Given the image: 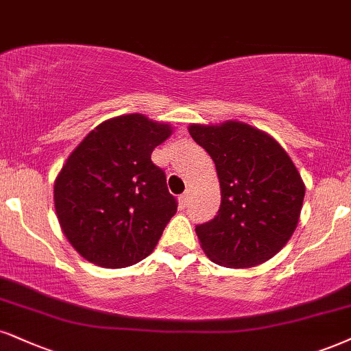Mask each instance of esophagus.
<instances>
[{
    "label": "esophagus",
    "mask_w": 351,
    "mask_h": 351,
    "mask_svg": "<svg viewBox=\"0 0 351 351\" xmlns=\"http://www.w3.org/2000/svg\"><path fill=\"white\" fill-rule=\"evenodd\" d=\"M189 203V193H184V195L179 197V206L180 208H185Z\"/></svg>",
    "instance_id": "1"
}]
</instances>
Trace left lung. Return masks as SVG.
Instances as JSON below:
<instances>
[{
  "instance_id": "1",
  "label": "left lung",
  "mask_w": 351,
  "mask_h": 351,
  "mask_svg": "<svg viewBox=\"0 0 351 351\" xmlns=\"http://www.w3.org/2000/svg\"><path fill=\"white\" fill-rule=\"evenodd\" d=\"M189 133L213 159L221 189L218 215L195 226L202 249L229 268L267 262L300 221L306 187L291 158L265 132L236 120L193 123Z\"/></svg>"
}]
</instances>
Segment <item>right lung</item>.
<instances>
[{"label": "right lung", "instance_id": "add662e5", "mask_svg": "<svg viewBox=\"0 0 351 351\" xmlns=\"http://www.w3.org/2000/svg\"><path fill=\"white\" fill-rule=\"evenodd\" d=\"M172 133L169 123L130 114L97 125L55 180L60 226L86 261L106 268L135 265L153 252L177 200L151 153Z\"/></svg>", "mask_w": 351, "mask_h": 351}]
</instances>
